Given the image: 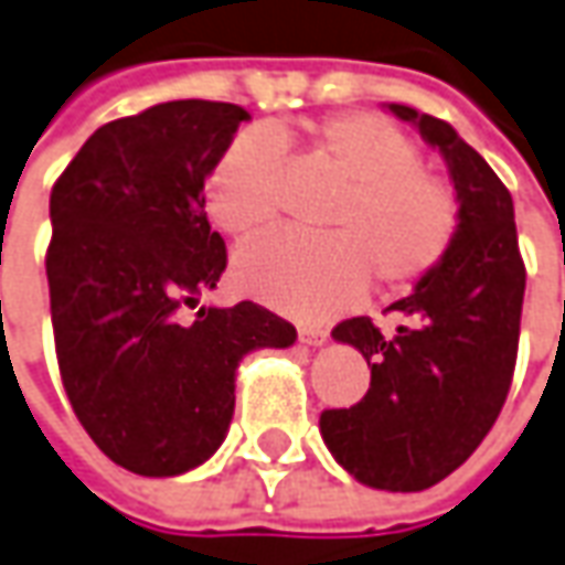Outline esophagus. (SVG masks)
I'll list each match as a JSON object with an SVG mask.
<instances>
[{
	"instance_id": "obj_1",
	"label": "esophagus",
	"mask_w": 565,
	"mask_h": 565,
	"mask_svg": "<svg viewBox=\"0 0 565 565\" xmlns=\"http://www.w3.org/2000/svg\"><path fill=\"white\" fill-rule=\"evenodd\" d=\"M299 340L309 343V347H324L328 343V331L318 328V324H299Z\"/></svg>"
}]
</instances>
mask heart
<instances>
[{
  "instance_id": "heart-1",
  "label": "heart",
  "mask_w": 565,
  "mask_h": 565,
  "mask_svg": "<svg viewBox=\"0 0 565 565\" xmlns=\"http://www.w3.org/2000/svg\"><path fill=\"white\" fill-rule=\"evenodd\" d=\"M281 151L340 182L328 210L331 237L275 234L237 256V284L281 312L328 315L377 278L383 294L424 281L451 250L460 203L451 182L424 167L414 138L364 110L306 126L241 132L206 179V210L222 232L253 237L278 216Z\"/></svg>"
}]
</instances>
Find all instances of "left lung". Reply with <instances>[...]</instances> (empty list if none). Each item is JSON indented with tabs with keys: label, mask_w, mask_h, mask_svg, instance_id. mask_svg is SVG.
I'll return each mask as SVG.
<instances>
[{
	"label": "left lung",
	"mask_w": 565,
	"mask_h": 565,
	"mask_svg": "<svg viewBox=\"0 0 565 565\" xmlns=\"http://www.w3.org/2000/svg\"><path fill=\"white\" fill-rule=\"evenodd\" d=\"M439 148L458 191L451 250L390 309L405 318L380 333L349 318L333 340L362 352L371 386L352 408L321 414L337 463L371 489L420 492L455 473L489 436L504 408L523 315L525 266L513 201L494 170L445 120L390 105Z\"/></svg>",
	"instance_id": "obj_1"
}]
</instances>
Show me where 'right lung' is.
I'll return each mask as SVG.
<instances>
[{"label":"right lung","mask_w":565,"mask_h":565,"mask_svg":"<svg viewBox=\"0 0 565 565\" xmlns=\"http://www.w3.org/2000/svg\"><path fill=\"white\" fill-rule=\"evenodd\" d=\"M244 120L225 102L153 105L95 129L52 188L45 275L61 380L92 443L138 476L201 467L232 424L241 359L297 340L250 299L182 321L228 263L203 182Z\"/></svg>","instance_id":"obj_1"}]
</instances>
